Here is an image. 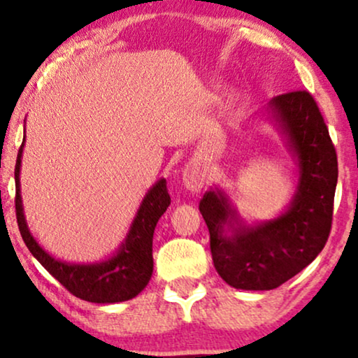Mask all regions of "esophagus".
<instances>
[{
	"mask_svg": "<svg viewBox=\"0 0 358 358\" xmlns=\"http://www.w3.org/2000/svg\"><path fill=\"white\" fill-rule=\"evenodd\" d=\"M182 182L184 187L192 190V192H197L203 187L206 184V174H203L202 168L196 162H190L182 171Z\"/></svg>",
	"mask_w": 358,
	"mask_h": 358,
	"instance_id": "esophagus-1",
	"label": "esophagus"
}]
</instances>
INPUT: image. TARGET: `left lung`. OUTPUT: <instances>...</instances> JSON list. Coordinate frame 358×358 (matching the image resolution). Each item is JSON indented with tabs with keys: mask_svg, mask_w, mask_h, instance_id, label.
I'll use <instances>...</instances> for the list:
<instances>
[{
	"mask_svg": "<svg viewBox=\"0 0 358 358\" xmlns=\"http://www.w3.org/2000/svg\"><path fill=\"white\" fill-rule=\"evenodd\" d=\"M278 122L299 161L298 192L291 207L257 227L238 222L227 199L207 192L199 203L210 234V252L222 280L236 289H275L303 271L326 247L332 229L337 185V155L327 124L308 90H291L271 100Z\"/></svg>",
	"mask_w": 358,
	"mask_h": 358,
	"instance_id": "obj_1",
	"label": "left lung"
}]
</instances>
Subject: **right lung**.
Here are the masks:
<instances>
[{
	"mask_svg": "<svg viewBox=\"0 0 358 358\" xmlns=\"http://www.w3.org/2000/svg\"><path fill=\"white\" fill-rule=\"evenodd\" d=\"M24 141L17 151L15 166L16 219L21 236L34 258L73 296L88 303H122L138 296L152 275V234L157 220L169 207L166 179L152 187L139 207L136 219L122 250L108 262L96 264H67L54 259L37 245L27 230L20 194V168Z\"/></svg>",
	"mask_w": 358,
	"mask_h": 358,
	"instance_id": "1",
	"label": "right lung"
}]
</instances>
